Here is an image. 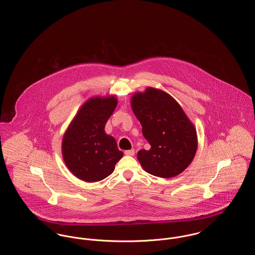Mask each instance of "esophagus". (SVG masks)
Here are the masks:
<instances>
[{
	"label": "esophagus",
	"instance_id": "34e87169",
	"mask_svg": "<svg viewBox=\"0 0 255 255\" xmlns=\"http://www.w3.org/2000/svg\"><path fill=\"white\" fill-rule=\"evenodd\" d=\"M125 154H126L127 156H133V155H134V150H133V149L127 150V151H125Z\"/></svg>",
	"mask_w": 255,
	"mask_h": 255
}]
</instances>
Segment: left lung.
<instances>
[{
	"label": "left lung",
	"instance_id": "left-lung-1",
	"mask_svg": "<svg viewBox=\"0 0 255 255\" xmlns=\"http://www.w3.org/2000/svg\"><path fill=\"white\" fill-rule=\"evenodd\" d=\"M130 104L151 146L137 153L143 170L165 179L180 175L192 162L198 144L196 128L181 105L167 92L153 87L135 92Z\"/></svg>",
	"mask_w": 255,
	"mask_h": 255
}]
</instances>
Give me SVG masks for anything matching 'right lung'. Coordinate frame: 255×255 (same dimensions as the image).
<instances>
[{
	"instance_id": "add662e5",
	"label": "right lung",
	"mask_w": 255,
	"mask_h": 255,
	"mask_svg": "<svg viewBox=\"0 0 255 255\" xmlns=\"http://www.w3.org/2000/svg\"><path fill=\"white\" fill-rule=\"evenodd\" d=\"M116 96L89 98L76 113L62 141L65 164L77 179L99 182L110 176L124 156L105 126L116 109Z\"/></svg>"
}]
</instances>
